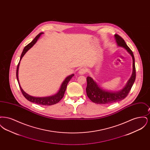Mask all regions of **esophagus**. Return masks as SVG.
I'll list each match as a JSON object with an SVG mask.
<instances>
[{
	"label": "esophagus",
	"instance_id": "esophagus-1",
	"mask_svg": "<svg viewBox=\"0 0 150 150\" xmlns=\"http://www.w3.org/2000/svg\"><path fill=\"white\" fill-rule=\"evenodd\" d=\"M87 71L86 70V68H81L79 70V74H80V75H84L85 74L86 72Z\"/></svg>",
	"mask_w": 150,
	"mask_h": 150
}]
</instances>
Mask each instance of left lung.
<instances>
[{
  "label": "left lung",
  "mask_w": 150,
  "mask_h": 150,
  "mask_svg": "<svg viewBox=\"0 0 150 150\" xmlns=\"http://www.w3.org/2000/svg\"><path fill=\"white\" fill-rule=\"evenodd\" d=\"M116 42L119 47L125 48L131 55L133 59V72L125 87L118 92H110L100 88L93 79L89 76L86 78L87 86L86 88V94L88 98L93 102L97 104L112 103L124 100L128 94L136 80V72L135 60L133 52L120 36L115 34Z\"/></svg>",
  "instance_id": "left-lung-1"
}]
</instances>
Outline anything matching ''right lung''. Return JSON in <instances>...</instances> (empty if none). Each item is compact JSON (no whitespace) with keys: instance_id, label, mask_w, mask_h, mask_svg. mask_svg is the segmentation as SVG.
I'll list each match as a JSON object with an SVG mask.
<instances>
[{"instance_id":"right-lung-1","label":"right lung","mask_w":150,"mask_h":150,"mask_svg":"<svg viewBox=\"0 0 150 150\" xmlns=\"http://www.w3.org/2000/svg\"><path fill=\"white\" fill-rule=\"evenodd\" d=\"M43 33H40V34H39L38 35L36 36L34 38V39L31 42L29 43L28 45H27L23 49V50L22 51L21 56L20 57V62L18 63V64L17 65V70H16V77L17 79L19 84L20 88L21 91L23 95V96L27 99V100L33 102V103H35L36 104L38 105H45V106H50V105H53L54 104H56L58 102L60 101V100H61L64 96V92L66 91V88L68 83L69 82V81L70 80V79L73 77V76L74 75V74H72L70 75V76H67L66 78L65 79L64 82L62 83V85L61 86V88L59 90V91L58 92V93H56L54 95L49 96V97H33L31 96H30L28 94L26 93L25 92L23 91V90L22 89L20 84L19 83V80H18V69H19V65L20 63V61L21 60L22 58L25 55V54L37 42L38 39H39V38L40 37V36Z\"/></svg>"}]
</instances>
